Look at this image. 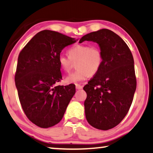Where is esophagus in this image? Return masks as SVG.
<instances>
[{"mask_svg": "<svg viewBox=\"0 0 153 153\" xmlns=\"http://www.w3.org/2000/svg\"><path fill=\"white\" fill-rule=\"evenodd\" d=\"M83 88V86L79 85V84H76V90H80V89H82Z\"/></svg>", "mask_w": 153, "mask_h": 153, "instance_id": "34e87169", "label": "esophagus"}]
</instances>
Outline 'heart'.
Here are the masks:
<instances>
[{"mask_svg":"<svg viewBox=\"0 0 153 153\" xmlns=\"http://www.w3.org/2000/svg\"><path fill=\"white\" fill-rule=\"evenodd\" d=\"M68 56L60 54L58 63L62 70L68 72L72 66V61L76 62L77 70L65 78L68 84L77 83L85 81L90 75H94L99 71L102 65L103 56L101 50L97 46L75 45L68 50Z\"/></svg>","mask_w":153,"mask_h":153,"instance_id":"1","label":"heart"}]
</instances>
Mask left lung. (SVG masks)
Instances as JSON below:
<instances>
[{"instance_id": "left-lung-1", "label": "left lung", "mask_w": 153, "mask_h": 153, "mask_svg": "<svg viewBox=\"0 0 153 153\" xmlns=\"http://www.w3.org/2000/svg\"><path fill=\"white\" fill-rule=\"evenodd\" d=\"M97 43L102 52L101 67L83 90L88 122L107 130L117 126L127 114L137 87L134 59L125 41L108 29L90 32L79 40Z\"/></svg>"}]
</instances>
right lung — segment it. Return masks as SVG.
<instances>
[{
  "instance_id": "add662e5",
  "label": "right lung",
  "mask_w": 153,
  "mask_h": 153,
  "mask_svg": "<svg viewBox=\"0 0 153 153\" xmlns=\"http://www.w3.org/2000/svg\"><path fill=\"white\" fill-rule=\"evenodd\" d=\"M76 42L57 32L43 30L20 52L15 75L19 100L27 118L47 128L59 123L76 92L75 85H56L62 79L58 58Z\"/></svg>"
}]
</instances>
